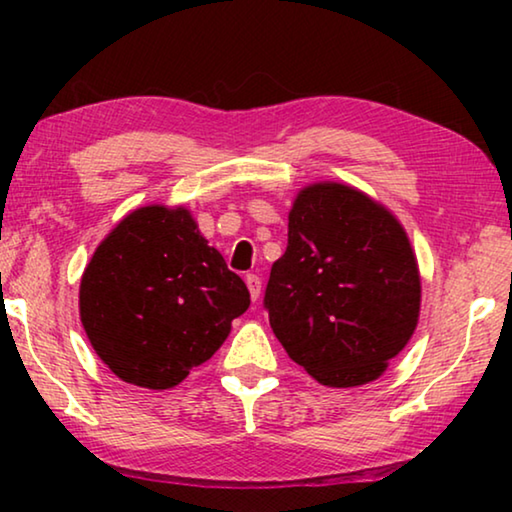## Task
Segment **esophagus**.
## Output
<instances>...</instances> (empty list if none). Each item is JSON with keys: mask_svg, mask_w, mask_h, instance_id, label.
<instances>
[{"mask_svg": "<svg viewBox=\"0 0 512 512\" xmlns=\"http://www.w3.org/2000/svg\"><path fill=\"white\" fill-rule=\"evenodd\" d=\"M246 287H248V291H250V298L257 300L259 293H262V280H259V275L248 273V275H246Z\"/></svg>", "mask_w": 512, "mask_h": 512, "instance_id": "1", "label": "esophagus"}]
</instances>
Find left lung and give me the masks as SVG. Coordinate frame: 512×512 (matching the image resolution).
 Masks as SVG:
<instances>
[{
    "label": "left lung",
    "instance_id": "left-lung-1",
    "mask_svg": "<svg viewBox=\"0 0 512 512\" xmlns=\"http://www.w3.org/2000/svg\"><path fill=\"white\" fill-rule=\"evenodd\" d=\"M264 307L289 357L323 386L377 379L420 316V273L400 221L341 183L302 189Z\"/></svg>",
    "mask_w": 512,
    "mask_h": 512
}]
</instances>
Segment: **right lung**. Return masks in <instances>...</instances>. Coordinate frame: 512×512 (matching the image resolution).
Here are the masks:
<instances>
[{
    "mask_svg": "<svg viewBox=\"0 0 512 512\" xmlns=\"http://www.w3.org/2000/svg\"><path fill=\"white\" fill-rule=\"evenodd\" d=\"M250 305L244 280L185 207L146 205L117 223L81 277V323L128 384L164 391L228 339Z\"/></svg>",
    "mask_w": 512,
    "mask_h": 512,
    "instance_id": "add662e5",
    "label": "right lung"
}]
</instances>
